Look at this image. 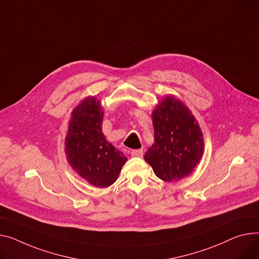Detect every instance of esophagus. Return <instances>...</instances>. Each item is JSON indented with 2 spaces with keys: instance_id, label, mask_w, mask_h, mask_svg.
<instances>
[{
  "instance_id": "34e87169",
  "label": "esophagus",
  "mask_w": 259,
  "mask_h": 259,
  "mask_svg": "<svg viewBox=\"0 0 259 259\" xmlns=\"http://www.w3.org/2000/svg\"><path fill=\"white\" fill-rule=\"evenodd\" d=\"M144 154V151L142 149H135L131 151V155L133 157H142Z\"/></svg>"
}]
</instances>
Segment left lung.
I'll use <instances>...</instances> for the list:
<instances>
[{
  "mask_svg": "<svg viewBox=\"0 0 259 259\" xmlns=\"http://www.w3.org/2000/svg\"><path fill=\"white\" fill-rule=\"evenodd\" d=\"M154 145L145 160L165 182L178 181L194 170L204 149L199 124L183 103L166 97L153 112Z\"/></svg>",
  "mask_w": 259,
  "mask_h": 259,
  "instance_id": "obj_1",
  "label": "left lung"
}]
</instances>
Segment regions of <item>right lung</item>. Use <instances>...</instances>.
Masks as SVG:
<instances>
[{"mask_svg":"<svg viewBox=\"0 0 259 259\" xmlns=\"http://www.w3.org/2000/svg\"><path fill=\"white\" fill-rule=\"evenodd\" d=\"M65 139L66 158L77 173L97 187L117 179L127 158L102 132L104 111L95 98H86L73 111Z\"/></svg>","mask_w":259,"mask_h":259,"instance_id":"add662e5","label":"right lung"}]
</instances>
